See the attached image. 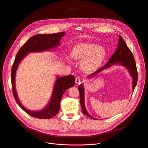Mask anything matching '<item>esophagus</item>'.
Instances as JSON below:
<instances>
[{"instance_id":"obj_1","label":"esophagus","mask_w":148,"mask_h":148,"mask_svg":"<svg viewBox=\"0 0 148 148\" xmlns=\"http://www.w3.org/2000/svg\"><path fill=\"white\" fill-rule=\"evenodd\" d=\"M81 79L80 78H79V77H76V79H75V84H79L81 83Z\"/></svg>"}]
</instances>
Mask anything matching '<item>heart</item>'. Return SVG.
Masks as SVG:
<instances>
[{"instance_id": "1", "label": "heart", "mask_w": 148, "mask_h": 148, "mask_svg": "<svg viewBox=\"0 0 148 148\" xmlns=\"http://www.w3.org/2000/svg\"><path fill=\"white\" fill-rule=\"evenodd\" d=\"M106 55V50L102 46L86 43L75 46L70 52L73 59L81 61V69L86 73L96 70L101 64Z\"/></svg>"}]
</instances>
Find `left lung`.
I'll use <instances>...</instances> for the list:
<instances>
[{"mask_svg": "<svg viewBox=\"0 0 148 148\" xmlns=\"http://www.w3.org/2000/svg\"><path fill=\"white\" fill-rule=\"evenodd\" d=\"M118 46L114 54L111 56V57L109 60L108 62L105 64L104 66L101 67L100 69H98L97 71L95 72L91 73V75H88V78L90 77L95 76V75L99 74L103 70L105 69H108L110 68L112 66L115 65H120L124 67L125 69L128 70V71L130 73V76L132 77V91L134 90V88L136 86V84L137 82V78H138V73L136 67V61L134 58V56L130 51V49L126 45L125 41L123 40V38L119 36V42H118ZM79 92L81 97V106L84 114H85L89 117L96 119L91 116L87 111L86 110L85 107V103H84V84H80L78 87Z\"/></svg>", "mask_w": 148, "mask_h": 148, "instance_id": "left-lung-1", "label": "left lung"}]
</instances>
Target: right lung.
Here are the masks:
<instances>
[{
	"label": "right lung",
	"mask_w": 148,
	"mask_h": 148,
	"mask_svg": "<svg viewBox=\"0 0 148 148\" xmlns=\"http://www.w3.org/2000/svg\"><path fill=\"white\" fill-rule=\"evenodd\" d=\"M64 32L52 34H38L28 40L22 46L16 57L11 69V83L13 95L19 107L29 115L38 119H51L57 115L60 110V102L66 90L74 86L75 78L73 75L57 76L52 96L46 106L38 111L27 109L21 103L16 88V75L21 61L29 53L50 51L60 45V40L65 36Z\"/></svg>",
	"instance_id": "obj_1"
}]
</instances>
